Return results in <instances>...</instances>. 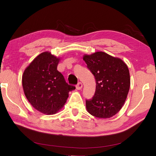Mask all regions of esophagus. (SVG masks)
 <instances>
[{"instance_id":"34e87169","label":"esophagus","mask_w":156,"mask_h":156,"mask_svg":"<svg viewBox=\"0 0 156 156\" xmlns=\"http://www.w3.org/2000/svg\"><path fill=\"white\" fill-rule=\"evenodd\" d=\"M83 88V84L81 83H78V84L76 85V89L77 90H81Z\"/></svg>"}]
</instances>
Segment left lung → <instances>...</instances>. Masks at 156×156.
Returning <instances> with one entry per match:
<instances>
[{
	"label": "left lung",
	"mask_w": 156,
	"mask_h": 156,
	"mask_svg": "<svg viewBox=\"0 0 156 156\" xmlns=\"http://www.w3.org/2000/svg\"><path fill=\"white\" fill-rule=\"evenodd\" d=\"M83 60L96 82L95 94L86 100L87 110L95 117L109 119L119 112L128 94V67L122 59L101 51L84 55Z\"/></svg>",
	"instance_id": "left-lung-1"
}]
</instances>
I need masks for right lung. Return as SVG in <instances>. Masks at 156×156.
Here are the masks:
<instances>
[{
	"label": "right lung",
	"mask_w": 156,
	"mask_h": 156,
	"mask_svg": "<svg viewBox=\"0 0 156 156\" xmlns=\"http://www.w3.org/2000/svg\"><path fill=\"white\" fill-rule=\"evenodd\" d=\"M60 60L50 52H44L32 61L23 74L22 85L27 99L43 114L58 112L66 102L69 92L75 89L57 70Z\"/></svg>",
	"instance_id": "add662e5"
}]
</instances>
